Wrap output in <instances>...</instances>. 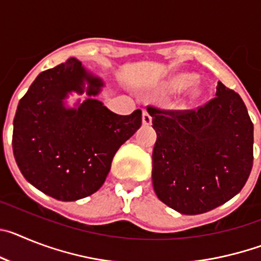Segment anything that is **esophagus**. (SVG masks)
<instances>
[{
  "instance_id": "obj_1",
  "label": "esophagus",
  "mask_w": 261,
  "mask_h": 261,
  "mask_svg": "<svg viewBox=\"0 0 261 261\" xmlns=\"http://www.w3.org/2000/svg\"><path fill=\"white\" fill-rule=\"evenodd\" d=\"M142 123H144V125H150L151 124V116L146 110L142 111Z\"/></svg>"
}]
</instances>
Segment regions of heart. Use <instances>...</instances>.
Segmentation results:
<instances>
[{
    "label": "heart",
    "instance_id": "obj_1",
    "mask_svg": "<svg viewBox=\"0 0 261 261\" xmlns=\"http://www.w3.org/2000/svg\"><path fill=\"white\" fill-rule=\"evenodd\" d=\"M193 81V77L190 74H184V75H179V77L174 78V80H171L170 82L167 84V86H166V91H168V93H177V91H181L183 89H186L188 85L192 84ZM190 96L191 98H196L197 96V89H191L190 90Z\"/></svg>",
    "mask_w": 261,
    "mask_h": 261
}]
</instances>
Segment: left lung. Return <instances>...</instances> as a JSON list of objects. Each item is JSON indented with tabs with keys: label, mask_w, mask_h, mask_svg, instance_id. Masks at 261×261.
<instances>
[{
	"label": "left lung",
	"mask_w": 261,
	"mask_h": 261,
	"mask_svg": "<svg viewBox=\"0 0 261 261\" xmlns=\"http://www.w3.org/2000/svg\"><path fill=\"white\" fill-rule=\"evenodd\" d=\"M193 110L147 106L156 142L153 187L158 199L187 216L232 199L247 181L253 161V124L238 93L222 82Z\"/></svg>",
	"instance_id": "1"
}]
</instances>
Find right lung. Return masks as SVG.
<instances>
[{
    "instance_id": "1",
    "label": "right lung",
    "mask_w": 261,
    "mask_h": 261,
    "mask_svg": "<svg viewBox=\"0 0 261 261\" xmlns=\"http://www.w3.org/2000/svg\"><path fill=\"white\" fill-rule=\"evenodd\" d=\"M96 95L102 86L77 59L41 71L19 100L14 117L13 151L23 176L60 201L93 195L105 183L119 147L142 124L141 110L116 115L96 99L77 110L62 100L69 91Z\"/></svg>"
}]
</instances>
